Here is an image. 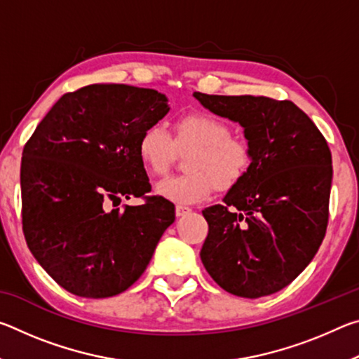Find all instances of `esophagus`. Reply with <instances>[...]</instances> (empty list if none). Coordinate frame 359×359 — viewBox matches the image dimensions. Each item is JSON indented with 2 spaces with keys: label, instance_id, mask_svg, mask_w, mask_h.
<instances>
[{
  "label": "esophagus",
  "instance_id": "1",
  "mask_svg": "<svg viewBox=\"0 0 359 359\" xmlns=\"http://www.w3.org/2000/svg\"><path fill=\"white\" fill-rule=\"evenodd\" d=\"M191 212V209L190 208H187V205H175V215L177 217H184V215H187V214H190Z\"/></svg>",
  "mask_w": 359,
  "mask_h": 359
}]
</instances>
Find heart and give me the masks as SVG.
<instances>
[{
	"label": "heart",
	"instance_id": "b5f03b06",
	"mask_svg": "<svg viewBox=\"0 0 359 359\" xmlns=\"http://www.w3.org/2000/svg\"><path fill=\"white\" fill-rule=\"evenodd\" d=\"M174 135L161 125H150L137 141V156L145 171L165 177L179 154L191 151L180 177L158 185L160 196L179 204L208 199L217 188L229 191L247 177L253 165V149L244 137L231 135L226 121L205 112L187 114L175 120Z\"/></svg>",
	"mask_w": 359,
	"mask_h": 359
}]
</instances>
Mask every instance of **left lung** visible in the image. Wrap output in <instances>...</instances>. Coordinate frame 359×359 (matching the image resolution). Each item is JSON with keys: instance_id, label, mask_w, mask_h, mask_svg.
<instances>
[{"instance_id": "1", "label": "left lung", "mask_w": 359, "mask_h": 359, "mask_svg": "<svg viewBox=\"0 0 359 359\" xmlns=\"http://www.w3.org/2000/svg\"><path fill=\"white\" fill-rule=\"evenodd\" d=\"M204 107L239 121L253 149L247 177L203 210L201 261L241 297L277 293L306 269L330 220L332 158L317 125L288 100L194 92Z\"/></svg>"}]
</instances>
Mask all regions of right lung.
<instances>
[{
  "label": "right lung",
  "mask_w": 359,
  "mask_h": 359,
  "mask_svg": "<svg viewBox=\"0 0 359 359\" xmlns=\"http://www.w3.org/2000/svg\"><path fill=\"white\" fill-rule=\"evenodd\" d=\"M151 88L95 83L65 93L23 147L22 229L46 272L69 293L111 297L144 274L175 208L149 196L141 133L168 114ZM141 206L108 210L121 197Z\"/></svg>",
  "instance_id": "1"
}]
</instances>
